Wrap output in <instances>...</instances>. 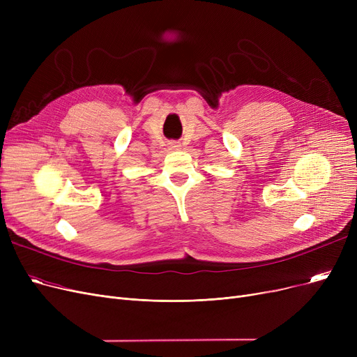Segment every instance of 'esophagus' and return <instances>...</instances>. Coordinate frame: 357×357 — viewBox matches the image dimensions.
I'll use <instances>...</instances> for the list:
<instances>
[{
	"instance_id": "1",
	"label": "esophagus",
	"mask_w": 357,
	"mask_h": 357,
	"mask_svg": "<svg viewBox=\"0 0 357 357\" xmlns=\"http://www.w3.org/2000/svg\"><path fill=\"white\" fill-rule=\"evenodd\" d=\"M171 147H172V149H178L179 144H178V143H171Z\"/></svg>"
}]
</instances>
